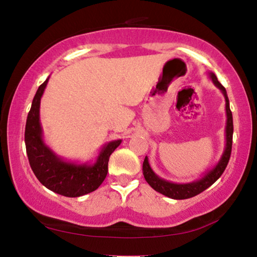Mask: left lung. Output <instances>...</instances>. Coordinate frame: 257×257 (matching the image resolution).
Returning a JSON list of instances; mask_svg holds the SVG:
<instances>
[{
  "instance_id": "obj_1",
  "label": "left lung",
  "mask_w": 257,
  "mask_h": 257,
  "mask_svg": "<svg viewBox=\"0 0 257 257\" xmlns=\"http://www.w3.org/2000/svg\"><path fill=\"white\" fill-rule=\"evenodd\" d=\"M209 74L210 80L213 81V83L220 89L221 93L223 94L224 100H225V115H227V122H225V146L223 154H222L221 159L216 163V166L213 169L208 170L204 175L196 181L189 183H174L170 181H167L164 179H161L159 175H156L154 173V170L150 167L148 157L146 156L145 161H143V176L150 187L154 190L159 191L160 194L164 195V196H168L174 200H184V198H190L193 196H196L197 194L202 193L203 190H206L207 188H209L211 184L216 182L220 179V176L223 174L225 167L229 162L231 154V146H232V132H234V125H232V114L229 107V100L225 88L222 85L220 82L217 81L216 75L214 73H208Z\"/></svg>"
}]
</instances>
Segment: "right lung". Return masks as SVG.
I'll use <instances>...</instances> for the list:
<instances>
[{"label":"right lung","mask_w":257,"mask_h":257,"mask_svg":"<svg viewBox=\"0 0 257 257\" xmlns=\"http://www.w3.org/2000/svg\"><path fill=\"white\" fill-rule=\"evenodd\" d=\"M49 77L40 85L27 117L25 142L28 160L37 180L48 189L67 197H78L96 190L108 173V161L122 140L107 142L93 163H76L56 155L43 141L40 122L41 97Z\"/></svg>","instance_id":"obj_1"}]
</instances>
